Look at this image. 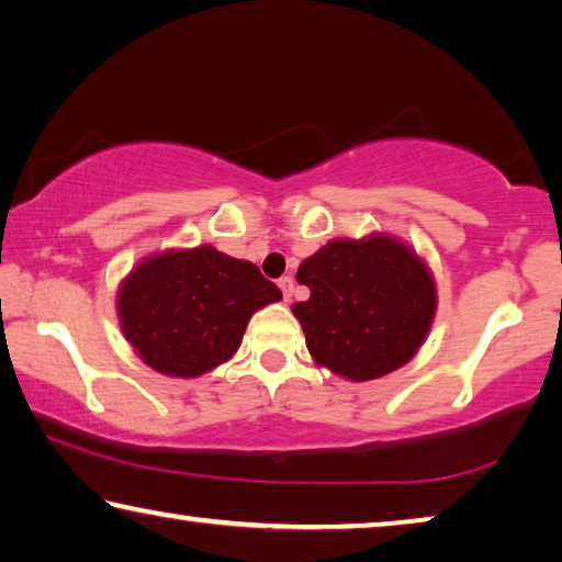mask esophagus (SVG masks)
I'll list each match as a JSON object with an SVG mask.
<instances>
[{"instance_id":"1","label":"esophagus","mask_w":562,"mask_h":562,"mask_svg":"<svg viewBox=\"0 0 562 562\" xmlns=\"http://www.w3.org/2000/svg\"><path fill=\"white\" fill-rule=\"evenodd\" d=\"M280 290H282V297H284V302H290L292 300V292H295V280L292 278H280Z\"/></svg>"}]
</instances>
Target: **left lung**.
Returning a JSON list of instances; mask_svg holds the SVG:
<instances>
[{
    "mask_svg": "<svg viewBox=\"0 0 562 562\" xmlns=\"http://www.w3.org/2000/svg\"><path fill=\"white\" fill-rule=\"evenodd\" d=\"M310 288L292 305L319 368L352 382L403 368L430 333L438 288L432 270L400 237H337L297 267Z\"/></svg>",
    "mask_w": 562,
    "mask_h": 562,
    "instance_id": "8db88e82",
    "label": "left lung"
}]
</instances>
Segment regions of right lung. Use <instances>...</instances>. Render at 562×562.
I'll return each instance as SVG.
<instances>
[{
	"label": "right lung",
	"instance_id": "1",
	"mask_svg": "<svg viewBox=\"0 0 562 562\" xmlns=\"http://www.w3.org/2000/svg\"><path fill=\"white\" fill-rule=\"evenodd\" d=\"M278 300V284L257 265L200 245L142 257L114 302L137 358L167 378L190 380L233 360L249 317Z\"/></svg>",
	"mask_w": 562,
	"mask_h": 562
}]
</instances>
